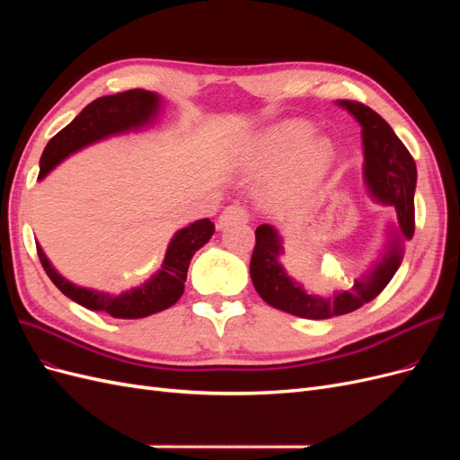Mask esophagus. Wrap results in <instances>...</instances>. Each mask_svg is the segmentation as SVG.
I'll list each match as a JSON object with an SVG mask.
<instances>
[{
	"label": "esophagus",
	"instance_id": "34e87169",
	"mask_svg": "<svg viewBox=\"0 0 460 460\" xmlns=\"http://www.w3.org/2000/svg\"><path fill=\"white\" fill-rule=\"evenodd\" d=\"M247 220H249V213L242 205H230L218 217L217 226L222 230V228L232 226V225H243V222H247Z\"/></svg>",
	"mask_w": 460,
	"mask_h": 460
}]
</instances>
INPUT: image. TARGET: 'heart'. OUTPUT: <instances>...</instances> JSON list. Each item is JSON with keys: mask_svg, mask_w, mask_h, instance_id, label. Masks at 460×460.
<instances>
[{"mask_svg": "<svg viewBox=\"0 0 460 460\" xmlns=\"http://www.w3.org/2000/svg\"><path fill=\"white\" fill-rule=\"evenodd\" d=\"M307 120L291 119L261 132L240 155V171L261 174L274 169L267 191L276 201H288L313 191L330 172L336 149L324 136H313Z\"/></svg>", "mask_w": 460, "mask_h": 460, "instance_id": "b5f03b06", "label": "heart"}]
</instances>
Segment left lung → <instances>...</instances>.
Wrapping results in <instances>:
<instances>
[{"label": "left lung", "mask_w": 460, "mask_h": 460, "mask_svg": "<svg viewBox=\"0 0 460 460\" xmlns=\"http://www.w3.org/2000/svg\"><path fill=\"white\" fill-rule=\"evenodd\" d=\"M338 105L349 111L363 127L365 182L376 201L395 208L397 228L389 230L382 257L365 274L355 278L351 288L333 291L330 297L307 294L299 282L286 274L280 262L284 253L282 238L274 226L261 225L255 230V249L249 272L257 294L274 309L311 320L353 313L380 296L402 261V242L411 240L414 234L416 164L409 149L370 107L349 100L338 102Z\"/></svg>", "instance_id": "left-lung-1"}]
</instances>
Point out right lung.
<instances>
[{"label": "right lung", "mask_w": 460, "mask_h": 460, "mask_svg": "<svg viewBox=\"0 0 460 460\" xmlns=\"http://www.w3.org/2000/svg\"><path fill=\"white\" fill-rule=\"evenodd\" d=\"M159 109L161 97L140 88L97 97L95 102L80 111V115L71 124H66L59 134L51 137L44 153H41L38 178L41 180L61 161L84 149L86 146L102 142L109 136L146 128L147 124L157 119ZM213 232L215 225L208 218L196 220L186 228H180L169 247H166L161 269L142 286L122 291L119 296H111L107 291H97L90 288H80L68 282L65 276L51 267L40 243H36V247L41 267H44L49 280L68 299L76 301L90 311L107 313L113 318H144L172 307L180 296L184 294L190 261L196 255L198 249L211 240Z\"/></svg>", "instance_id": "add662e5"}]
</instances>
